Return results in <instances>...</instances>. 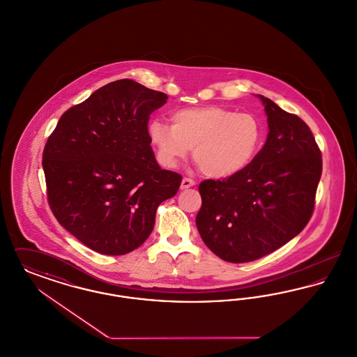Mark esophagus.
Wrapping results in <instances>:
<instances>
[{
  "instance_id": "esophagus-1",
  "label": "esophagus",
  "mask_w": 357,
  "mask_h": 357,
  "mask_svg": "<svg viewBox=\"0 0 357 357\" xmlns=\"http://www.w3.org/2000/svg\"><path fill=\"white\" fill-rule=\"evenodd\" d=\"M195 186V181L194 179H191V178H183L182 179V183H181V188L182 190H186V188H190V187Z\"/></svg>"
}]
</instances>
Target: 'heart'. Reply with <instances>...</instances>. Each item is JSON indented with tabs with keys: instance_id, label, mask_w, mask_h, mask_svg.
<instances>
[{
	"instance_id": "heart-1",
	"label": "heart",
	"mask_w": 357,
	"mask_h": 357,
	"mask_svg": "<svg viewBox=\"0 0 357 357\" xmlns=\"http://www.w3.org/2000/svg\"><path fill=\"white\" fill-rule=\"evenodd\" d=\"M156 158L172 169L192 149L197 166L207 176L227 178L246 169L262 140V128L252 114L207 105L171 115V126L155 119L149 124Z\"/></svg>"
}]
</instances>
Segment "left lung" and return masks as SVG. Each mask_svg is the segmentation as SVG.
<instances>
[{"instance_id": "left-lung-1", "label": "left lung", "mask_w": 357, "mask_h": 357, "mask_svg": "<svg viewBox=\"0 0 357 357\" xmlns=\"http://www.w3.org/2000/svg\"><path fill=\"white\" fill-rule=\"evenodd\" d=\"M269 134L250 165L199 185L197 227L204 245L233 264L280 249L310 220L323 172L321 151L305 121L261 96Z\"/></svg>"}]
</instances>
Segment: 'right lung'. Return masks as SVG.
<instances>
[{
	"label": "right lung",
	"instance_id": "right-lung-1",
	"mask_svg": "<svg viewBox=\"0 0 357 357\" xmlns=\"http://www.w3.org/2000/svg\"><path fill=\"white\" fill-rule=\"evenodd\" d=\"M167 95L123 79L67 109L43 153L47 197L59 223L86 248L123 255L150 237L158 206L182 175L163 170L149 120Z\"/></svg>",
	"mask_w": 357,
	"mask_h": 357
}]
</instances>
